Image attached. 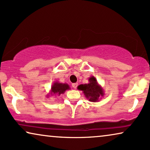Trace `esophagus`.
Masks as SVG:
<instances>
[{"label": "esophagus", "instance_id": "esophagus-1", "mask_svg": "<svg viewBox=\"0 0 150 150\" xmlns=\"http://www.w3.org/2000/svg\"><path fill=\"white\" fill-rule=\"evenodd\" d=\"M77 86H78V83H76L72 84V87H73L74 89H76Z\"/></svg>", "mask_w": 150, "mask_h": 150}]
</instances>
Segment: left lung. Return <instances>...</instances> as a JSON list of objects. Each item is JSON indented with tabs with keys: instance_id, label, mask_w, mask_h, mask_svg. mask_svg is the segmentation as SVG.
<instances>
[{
	"instance_id": "8db88e82",
	"label": "left lung",
	"mask_w": 150,
	"mask_h": 150,
	"mask_svg": "<svg viewBox=\"0 0 150 150\" xmlns=\"http://www.w3.org/2000/svg\"><path fill=\"white\" fill-rule=\"evenodd\" d=\"M77 89L83 91L85 98L92 102H99L104 96L103 88L98 84L97 79L93 76L89 78V83L80 85Z\"/></svg>"
}]
</instances>
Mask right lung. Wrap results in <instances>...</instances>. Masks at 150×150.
Wrapping results in <instances>:
<instances>
[{"mask_svg":"<svg viewBox=\"0 0 150 150\" xmlns=\"http://www.w3.org/2000/svg\"><path fill=\"white\" fill-rule=\"evenodd\" d=\"M70 89V87L68 84L61 83L59 81H55L53 83L52 85L51 86V89L48 95L46 96L47 98L50 97V96H60L61 94H63L67 90Z\"/></svg>","mask_w":150,"mask_h":150,"instance_id":"add662e5","label":"right lung"}]
</instances>
